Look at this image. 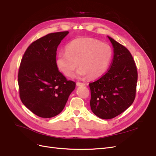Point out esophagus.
<instances>
[{"label": "esophagus", "mask_w": 156, "mask_h": 156, "mask_svg": "<svg viewBox=\"0 0 156 156\" xmlns=\"http://www.w3.org/2000/svg\"><path fill=\"white\" fill-rule=\"evenodd\" d=\"M85 85V83H81V82H77V86L80 87V86H84Z\"/></svg>", "instance_id": "1"}]
</instances>
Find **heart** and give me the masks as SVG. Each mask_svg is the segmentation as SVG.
<instances>
[{"instance_id":"obj_1","label":"heart","mask_w":156,"mask_h":156,"mask_svg":"<svg viewBox=\"0 0 156 156\" xmlns=\"http://www.w3.org/2000/svg\"><path fill=\"white\" fill-rule=\"evenodd\" d=\"M112 56L111 47L92 37H80L70 41L66 51L58 53L56 65L65 76L72 77L78 66L77 75L97 78L107 70Z\"/></svg>"}]
</instances>
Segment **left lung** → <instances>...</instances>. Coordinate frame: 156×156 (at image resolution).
<instances>
[{
	"label": "left lung",
	"mask_w": 156,
	"mask_h": 156,
	"mask_svg": "<svg viewBox=\"0 0 156 156\" xmlns=\"http://www.w3.org/2000/svg\"><path fill=\"white\" fill-rule=\"evenodd\" d=\"M114 56L107 72L89 83L91 110L102 119H111L125 111L135 100L138 73L129 51L108 36Z\"/></svg>",
	"instance_id": "obj_1"
}]
</instances>
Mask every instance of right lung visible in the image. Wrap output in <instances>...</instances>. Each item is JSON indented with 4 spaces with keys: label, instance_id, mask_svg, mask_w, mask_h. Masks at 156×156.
<instances>
[{
    "label": "right lung",
    "instance_id": "add662e5",
    "mask_svg": "<svg viewBox=\"0 0 156 156\" xmlns=\"http://www.w3.org/2000/svg\"><path fill=\"white\" fill-rule=\"evenodd\" d=\"M68 31L50 33L33 41L23 55L18 72L20 97L36 115L52 118L62 112L75 83L56 65V50Z\"/></svg>",
    "mask_w": 156,
    "mask_h": 156
}]
</instances>
